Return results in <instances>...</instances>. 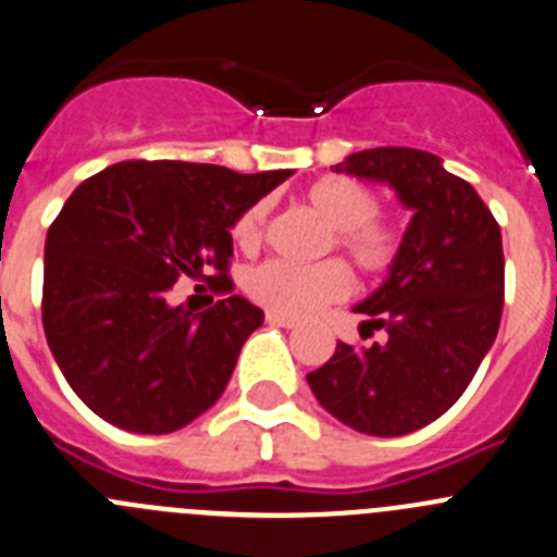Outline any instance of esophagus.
I'll list each match as a JSON object with an SVG mask.
<instances>
[{"label": "esophagus", "instance_id": "obj_1", "mask_svg": "<svg viewBox=\"0 0 557 557\" xmlns=\"http://www.w3.org/2000/svg\"><path fill=\"white\" fill-rule=\"evenodd\" d=\"M267 321L274 326H285V330H294V326L299 324V321L290 319V315H280V313H267Z\"/></svg>", "mask_w": 557, "mask_h": 557}]
</instances>
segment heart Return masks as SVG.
<instances>
[{
  "label": "heart",
  "instance_id": "heart-1",
  "mask_svg": "<svg viewBox=\"0 0 557 557\" xmlns=\"http://www.w3.org/2000/svg\"><path fill=\"white\" fill-rule=\"evenodd\" d=\"M305 200L315 214L332 227V242L349 255L360 272H387L401 249V233L396 225L379 216V197L371 186L349 175H324L305 189ZM272 202L258 200L233 225V242L244 249L261 247ZM349 267L337 258L315 267H296L288 261H267L244 274V290L255 305L272 313L310 315L324 305L341 302L351 294Z\"/></svg>",
  "mask_w": 557,
  "mask_h": 557
}]
</instances>
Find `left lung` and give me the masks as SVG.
I'll return each mask as SVG.
<instances>
[{"label":"left lung","mask_w":557,"mask_h":557,"mask_svg":"<svg viewBox=\"0 0 557 557\" xmlns=\"http://www.w3.org/2000/svg\"><path fill=\"white\" fill-rule=\"evenodd\" d=\"M332 170L389 184L412 220L387 280L355 308L387 337L368 349L337 343L308 384L349 429L401 436L448 412L495 343L506 294L500 225L425 150H360Z\"/></svg>","instance_id":"1"}]
</instances>
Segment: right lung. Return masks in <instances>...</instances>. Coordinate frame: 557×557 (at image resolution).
Listing matches in <instances>:
<instances>
[{"label": "right lung", "mask_w": 557, "mask_h": 557, "mask_svg": "<svg viewBox=\"0 0 557 557\" xmlns=\"http://www.w3.org/2000/svg\"><path fill=\"white\" fill-rule=\"evenodd\" d=\"M288 175L121 161L67 197L46 233L44 332L98 418L170 434L214 407L263 324V310L233 294L231 227ZM178 276L208 278L223 299L202 314L173 309Z\"/></svg>", "instance_id": "right-lung-1"}]
</instances>
